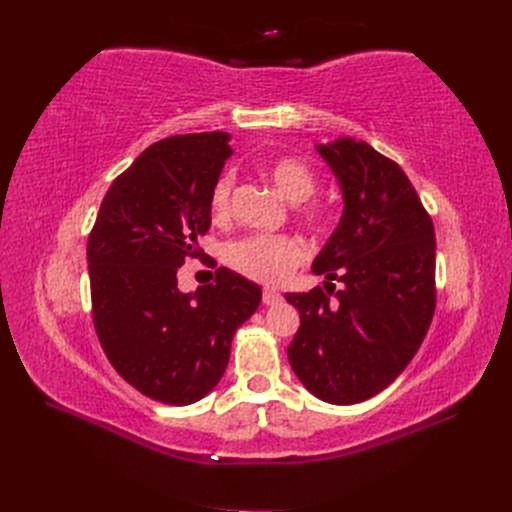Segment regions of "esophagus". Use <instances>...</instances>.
Instances as JSON below:
<instances>
[{"label":"esophagus","mask_w":512,"mask_h":512,"mask_svg":"<svg viewBox=\"0 0 512 512\" xmlns=\"http://www.w3.org/2000/svg\"><path fill=\"white\" fill-rule=\"evenodd\" d=\"M282 294L280 292H275V290H269V288H265L262 290V303L265 305H277V303H282Z\"/></svg>","instance_id":"obj_1"}]
</instances>
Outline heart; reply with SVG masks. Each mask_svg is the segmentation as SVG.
Segmentation results:
<instances>
[{"instance_id": "obj_1", "label": "heart", "mask_w": 512, "mask_h": 512, "mask_svg": "<svg viewBox=\"0 0 512 512\" xmlns=\"http://www.w3.org/2000/svg\"><path fill=\"white\" fill-rule=\"evenodd\" d=\"M265 177L292 203H301V200L314 196L318 188L316 170L305 160L294 156L271 160L265 166ZM232 188H235V175L232 173H224L213 181L209 192V209L213 218H228ZM301 213L312 222H320L324 215L318 205H309ZM224 258L230 269L254 282L282 284L301 265L305 252L303 245L288 235H250L230 243Z\"/></svg>"}]
</instances>
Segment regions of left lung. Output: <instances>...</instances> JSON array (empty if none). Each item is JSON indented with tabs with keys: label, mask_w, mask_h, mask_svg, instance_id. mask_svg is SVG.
<instances>
[{
	"label": "left lung",
	"mask_w": 512,
	"mask_h": 512,
	"mask_svg": "<svg viewBox=\"0 0 512 512\" xmlns=\"http://www.w3.org/2000/svg\"><path fill=\"white\" fill-rule=\"evenodd\" d=\"M318 149L346 207L314 262L329 282L286 292L301 316L288 361L318 399L350 406L384 391L423 344L436 312V232L397 162L352 138Z\"/></svg>",
	"instance_id": "obj_1"
}]
</instances>
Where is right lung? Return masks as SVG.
I'll use <instances>...</instances> for the list:
<instances>
[{
  "instance_id": "right-lung-1",
  "label": "right lung",
  "mask_w": 512,
  "mask_h": 512,
  "mask_svg": "<svg viewBox=\"0 0 512 512\" xmlns=\"http://www.w3.org/2000/svg\"><path fill=\"white\" fill-rule=\"evenodd\" d=\"M226 132L177 134L147 147L104 194L87 237L91 318L108 361L143 395L170 406L220 382L232 335L262 299L220 267L194 294L177 288L211 226L209 192L230 156Z\"/></svg>"
}]
</instances>
